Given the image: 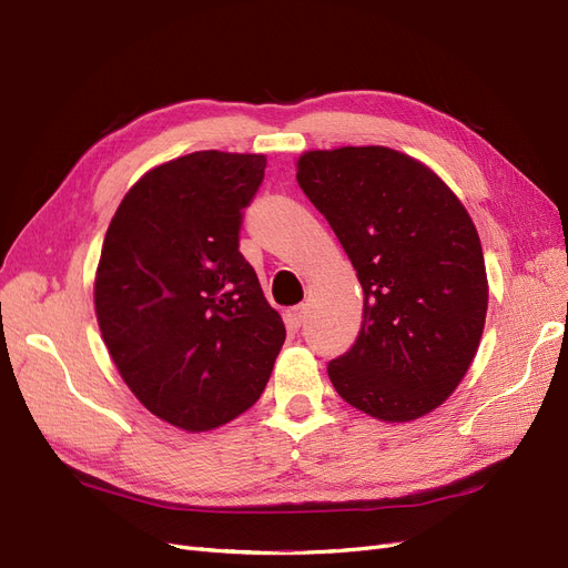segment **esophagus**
I'll return each mask as SVG.
<instances>
[{"mask_svg": "<svg viewBox=\"0 0 568 568\" xmlns=\"http://www.w3.org/2000/svg\"><path fill=\"white\" fill-rule=\"evenodd\" d=\"M304 316H306V306H304V304L287 308L285 321H287V327H290V331H297V327H302V323H304Z\"/></svg>", "mask_w": 568, "mask_h": 568, "instance_id": "obj_1", "label": "esophagus"}]
</instances>
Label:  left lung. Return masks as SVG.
<instances>
[{
	"instance_id": "8db88e82",
	"label": "left lung",
	"mask_w": 568,
	"mask_h": 568,
	"mask_svg": "<svg viewBox=\"0 0 568 568\" xmlns=\"http://www.w3.org/2000/svg\"><path fill=\"white\" fill-rule=\"evenodd\" d=\"M297 181L363 287L354 346L327 363L337 394L408 423L455 392L479 349L488 281L479 233L423 162L384 145L308 151Z\"/></svg>"
}]
</instances>
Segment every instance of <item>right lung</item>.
<instances>
[{"mask_svg":"<svg viewBox=\"0 0 568 568\" xmlns=\"http://www.w3.org/2000/svg\"><path fill=\"white\" fill-rule=\"evenodd\" d=\"M264 155L197 151L143 174L108 226L94 304L126 387L164 423L207 432L266 387L285 325L237 250Z\"/></svg>","mask_w":568,"mask_h":568,"instance_id":"1","label":"right lung"}]
</instances>
